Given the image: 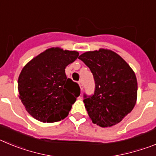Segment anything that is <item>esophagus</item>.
I'll return each instance as SVG.
<instances>
[{
    "mask_svg": "<svg viewBox=\"0 0 156 156\" xmlns=\"http://www.w3.org/2000/svg\"><path fill=\"white\" fill-rule=\"evenodd\" d=\"M79 85H80V87L81 90H83V83L82 80L79 81Z\"/></svg>",
    "mask_w": 156,
    "mask_h": 156,
    "instance_id": "34e87169",
    "label": "esophagus"
}]
</instances>
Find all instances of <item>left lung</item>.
Masks as SVG:
<instances>
[{"label":"left lung","instance_id":"left-lung-1","mask_svg":"<svg viewBox=\"0 0 156 156\" xmlns=\"http://www.w3.org/2000/svg\"><path fill=\"white\" fill-rule=\"evenodd\" d=\"M79 59L90 69L94 80L93 94H83L89 117L101 127L119 123L136 104L137 83L133 71L110 50L85 52Z\"/></svg>","mask_w":156,"mask_h":156}]
</instances>
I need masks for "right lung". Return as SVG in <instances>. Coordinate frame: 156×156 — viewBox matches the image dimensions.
<instances>
[{"instance_id": "right-lung-1", "label": "right lung", "mask_w": 156, "mask_h": 156, "mask_svg": "<svg viewBox=\"0 0 156 156\" xmlns=\"http://www.w3.org/2000/svg\"><path fill=\"white\" fill-rule=\"evenodd\" d=\"M79 56L75 51L48 49L24 66L18 80L19 98L32 116L44 122L65 119L80 94L65 69Z\"/></svg>"}]
</instances>
